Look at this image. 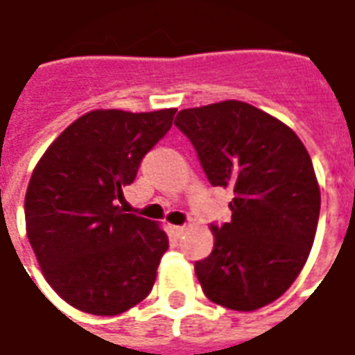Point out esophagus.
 I'll return each mask as SVG.
<instances>
[{
    "instance_id": "esophagus-1",
    "label": "esophagus",
    "mask_w": 355,
    "mask_h": 355,
    "mask_svg": "<svg viewBox=\"0 0 355 355\" xmlns=\"http://www.w3.org/2000/svg\"><path fill=\"white\" fill-rule=\"evenodd\" d=\"M186 232V227H171V234L175 238H180Z\"/></svg>"
}]
</instances>
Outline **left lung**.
<instances>
[{
	"label": "left lung",
	"mask_w": 355,
	"mask_h": 355,
	"mask_svg": "<svg viewBox=\"0 0 355 355\" xmlns=\"http://www.w3.org/2000/svg\"><path fill=\"white\" fill-rule=\"evenodd\" d=\"M175 126L207 180L234 194L229 223L211 225L213 252L194 265L203 294L234 311L281 298L306 265L321 209L302 140L279 119L234 100L182 109Z\"/></svg>",
	"instance_id": "left-lung-1"
}]
</instances>
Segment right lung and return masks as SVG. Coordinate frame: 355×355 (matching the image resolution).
Returning a JSON list of instances; mask_svg holds the SVG:
<instances>
[{
  "label": "right lung",
  "mask_w": 355,
  "mask_h": 355,
  "mask_svg": "<svg viewBox=\"0 0 355 355\" xmlns=\"http://www.w3.org/2000/svg\"><path fill=\"white\" fill-rule=\"evenodd\" d=\"M175 113L90 111L57 136L32 173L24 198L31 246L51 288L84 313L119 315L155 282L169 238L119 203Z\"/></svg>",
  "instance_id": "right-lung-1"
}]
</instances>
